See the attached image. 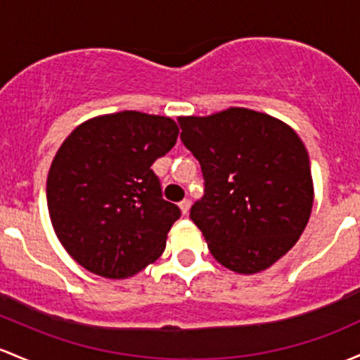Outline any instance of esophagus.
Segmentation results:
<instances>
[{
	"label": "esophagus",
	"mask_w": 360,
	"mask_h": 360,
	"mask_svg": "<svg viewBox=\"0 0 360 360\" xmlns=\"http://www.w3.org/2000/svg\"><path fill=\"white\" fill-rule=\"evenodd\" d=\"M179 208H181V213H183V215H188L189 208H191V201L184 198V200L179 203Z\"/></svg>",
	"instance_id": "obj_1"
}]
</instances>
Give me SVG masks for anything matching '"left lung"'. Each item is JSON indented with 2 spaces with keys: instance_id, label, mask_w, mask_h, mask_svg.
<instances>
[{
  "instance_id": "8db88e82",
  "label": "left lung",
  "mask_w": 360,
  "mask_h": 360,
  "mask_svg": "<svg viewBox=\"0 0 360 360\" xmlns=\"http://www.w3.org/2000/svg\"><path fill=\"white\" fill-rule=\"evenodd\" d=\"M205 177L193 222L236 274L266 270L292 250L314 201L307 150L283 121L244 108L177 117Z\"/></svg>"
}]
</instances>
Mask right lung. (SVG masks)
Listing matches in <instances>:
<instances>
[{"instance_id": "1", "label": "right lung", "mask_w": 360, "mask_h": 360, "mask_svg": "<svg viewBox=\"0 0 360 360\" xmlns=\"http://www.w3.org/2000/svg\"><path fill=\"white\" fill-rule=\"evenodd\" d=\"M167 116L121 110L82 122L63 141L47 176V210L78 264L128 278L160 258L177 205L162 198L152 164L176 145Z\"/></svg>"}]
</instances>
